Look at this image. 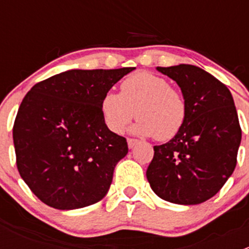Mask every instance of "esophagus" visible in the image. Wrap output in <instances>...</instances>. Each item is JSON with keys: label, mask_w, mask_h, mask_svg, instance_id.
<instances>
[{"label": "esophagus", "mask_w": 249, "mask_h": 249, "mask_svg": "<svg viewBox=\"0 0 249 249\" xmlns=\"http://www.w3.org/2000/svg\"><path fill=\"white\" fill-rule=\"evenodd\" d=\"M139 143V140L136 139H127V145H129V148H134L135 145Z\"/></svg>", "instance_id": "34e87169"}]
</instances>
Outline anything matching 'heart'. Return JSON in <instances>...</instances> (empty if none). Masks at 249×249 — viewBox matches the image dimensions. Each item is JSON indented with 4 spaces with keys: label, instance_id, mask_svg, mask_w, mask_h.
Wrapping results in <instances>:
<instances>
[{
    "label": "heart",
    "instance_id": "b5f03b06",
    "mask_svg": "<svg viewBox=\"0 0 249 249\" xmlns=\"http://www.w3.org/2000/svg\"><path fill=\"white\" fill-rule=\"evenodd\" d=\"M100 108L110 131L122 134L136 114L139 122L132 131L141 136H154L158 141L177 136L188 117L182 92L172 88L166 78L145 71L125 78L120 94L107 91Z\"/></svg>",
    "mask_w": 249,
    "mask_h": 249
}]
</instances>
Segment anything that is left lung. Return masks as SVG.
<instances>
[{
  "label": "left lung",
  "instance_id": "left-lung-1",
  "mask_svg": "<svg viewBox=\"0 0 249 249\" xmlns=\"http://www.w3.org/2000/svg\"><path fill=\"white\" fill-rule=\"evenodd\" d=\"M179 85L188 117L179 134L154 145L147 169L153 192L178 205H197L214 196L237 162L241 143L237 112L227 85L193 65L158 67Z\"/></svg>",
  "mask_w": 249,
  "mask_h": 249
}]
</instances>
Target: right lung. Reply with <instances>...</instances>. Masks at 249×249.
Segmentation results:
<instances>
[{
    "label": "right lung",
    "instance_id": "obj_1",
    "mask_svg": "<svg viewBox=\"0 0 249 249\" xmlns=\"http://www.w3.org/2000/svg\"><path fill=\"white\" fill-rule=\"evenodd\" d=\"M132 70H70L25 95L13 126L17 167L42 202L76 210L107 194L129 148L105 124L100 104Z\"/></svg>",
    "mask_w": 249,
    "mask_h": 249
}]
</instances>
